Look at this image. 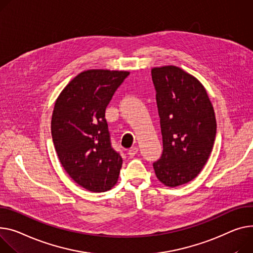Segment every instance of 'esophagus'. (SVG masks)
Masks as SVG:
<instances>
[{
  "instance_id": "34e87169",
  "label": "esophagus",
  "mask_w": 253,
  "mask_h": 253,
  "mask_svg": "<svg viewBox=\"0 0 253 253\" xmlns=\"http://www.w3.org/2000/svg\"><path fill=\"white\" fill-rule=\"evenodd\" d=\"M137 153H138V147H136V146H133L128 150V154L130 157H134Z\"/></svg>"
}]
</instances>
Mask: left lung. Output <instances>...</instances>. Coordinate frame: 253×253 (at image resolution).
Wrapping results in <instances>:
<instances>
[{"label": "left lung", "mask_w": 253, "mask_h": 253, "mask_svg": "<svg viewBox=\"0 0 253 253\" xmlns=\"http://www.w3.org/2000/svg\"><path fill=\"white\" fill-rule=\"evenodd\" d=\"M163 136L154 163L158 179L176 187L193 180L211 153L216 133L213 108L201 83L176 66L151 70Z\"/></svg>", "instance_id": "8db88e82"}]
</instances>
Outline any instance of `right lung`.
Listing matches in <instances>:
<instances>
[{
    "mask_svg": "<svg viewBox=\"0 0 253 253\" xmlns=\"http://www.w3.org/2000/svg\"><path fill=\"white\" fill-rule=\"evenodd\" d=\"M126 71L87 70L59 95L52 117V137L68 175L92 192L110 190L118 181L122 157L111 142L106 109Z\"/></svg>",
    "mask_w": 253,
    "mask_h": 253,
    "instance_id": "1",
    "label": "right lung"
}]
</instances>
